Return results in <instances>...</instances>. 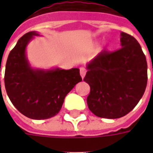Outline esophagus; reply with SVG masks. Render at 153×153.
Here are the masks:
<instances>
[{
    "label": "esophagus",
    "mask_w": 153,
    "mask_h": 153,
    "mask_svg": "<svg viewBox=\"0 0 153 153\" xmlns=\"http://www.w3.org/2000/svg\"><path fill=\"white\" fill-rule=\"evenodd\" d=\"M86 72H87V70L85 68H83V67H81V68H80V75H81V77H82V79L84 78L85 74H86Z\"/></svg>",
    "instance_id": "34e87169"
}]
</instances>
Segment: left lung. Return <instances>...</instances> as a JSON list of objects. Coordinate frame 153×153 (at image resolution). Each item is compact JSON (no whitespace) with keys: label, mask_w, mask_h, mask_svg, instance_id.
I'll return each mask as SVG.
<instances>
[{"label":"left lung","mask_w":153,"mask_h":153,"mask_svg":"<svg viewBox=\"0 0 153 153\" xmlns=\"http://www.w3.org/2000/svg\"><path fill=\"white\" fill-rule=\"evenodd\" d=\"M121 48L102 51L87 64L84 81L89 84L88 108L101 118L125 116L138 104L147 87L148 65L134 37L120 33Z\"/></svg>","instance_id":"1"}]
</instances>
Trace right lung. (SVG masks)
<instances>
[{
    "label": "right lung",
    "instance_id": "right-lung-1",
    "mask_svg": "<svg viewBox=\"0 0 153 153\" xmlns=\"http://www.w3.org/2000/svg\"><path fill=\"white\" fill-rule=\"evenodd\" d=\"M38 36L40 33L36 31L25 33L10 52L5 86L9 98L19 112L30 119L45 120L59 113L65 97L82 78L78 68L32 67L26 50L28 43Z\"/></svg>",
    "mask_w": 153,
    "mask_h": 153
}]
</instances>
